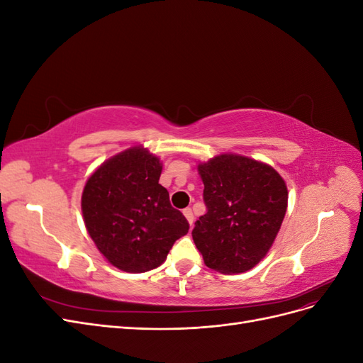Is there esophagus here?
I'll list each match as a JSON object with an SVG mask.
<instances>
[{"label": "esophagus", "instance_id": "34e87169", "mask_svg": "<svg viewBox=\"0 0 363 363\" xmlns=\"http://www.w3.org/2000/svg\"><path fill=\"white\" fill-rule=\"evenodd\" d=\"M183 215H184V218L188 219V223L192 225L194 224V213H192V208L191 207H186L184 211H183Z\"/></svg>", "mask_w": 363, "mask_h": 363}]
</instances>
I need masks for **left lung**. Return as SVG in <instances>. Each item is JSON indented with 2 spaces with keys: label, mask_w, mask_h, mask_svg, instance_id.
I'll return each mask as SVG.
<instances>
[{
  "label": "left lung",
  "mask_w": 363,
  "mask_h": 363,
  "mask_svg": "<svg viewBox=\"0 0 363 363\" xmlns=\"http://www.w3.org/2000/svg\"><path fill=\"white\" fill-rule=\"evenodd\" d=\"M207 212L192 230L206 267L223 274L255 268L274 244L288 208V188L269 164L219 155L199 164Z\"/></svg>",
  "instance_id": "left-lung-1"
}]
</instances>
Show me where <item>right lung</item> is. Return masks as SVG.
<instances>
[{"label":"right lung","instance_id":"1","mask_svg":"<svg viewBox=\"0 0 363 363\" xmlns=\"http://www.w3.org/2000/svg\"><path fill=\"white\" fill-rule=\"evenodd\" d=\"M162 163L144 147H131L106 160L87 179L82 212L96 248L121 271L145 272L167 259L188 233L183 213L159 183Z\"/></svg>","mask_w":363,"mask_h":363}]
</instances>
